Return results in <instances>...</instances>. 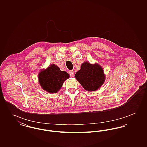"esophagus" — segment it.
Listing matches in <instances>:
<instances>
[{"instance_id":"obj_1","label":"esophagus","mask_w":147,"mask_h":147,"mask_svg":"<svg viewBox=\"0 0 147 147\" xmlns=\"http://www.w3.org/2000/svg\"><path fill=\"white\" fill-rule=\"evenodd\" d=\"M69 74L71 77H74V71L73 70H70L69 71Z\"/></svg>"}]
</instances>
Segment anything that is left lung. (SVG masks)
I'll return each mask as SVG.
<instances>
[{
  "label": "left lung",
  "instance_id": "left-lung-1",
  "mask_svg": "<svg viewBox=\"0 0 147 147\" xmlns=\"http://www.w3.org/2000/svg\"><path fill=\"white\" fill-rule=\"evenodd\" d=\"M75 77L84 89L89 91L98 90L105 80L102 67L98 63L91 64L87 62L82 64L80 69L76 73Z\"/></svg>",
  "mask_w": 147,
  "mask_h": 147
}]
</instances>
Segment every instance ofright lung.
I'll return each instance as SVG.
<instances>
[{"label": "right lung", "mask_w": 147, "mask_h": 147, "mask_svg": "<svg viewBox=\"0 0 147 147\" xmlns=\"http://www.w3.org/2000/svg\"><path fill=\"white\" fill-rule=\"evenodd\" d=\"M69 78L66 71H61L55 64H52L38 74V79L42 89L50 93H56L62 86L64 82Z\"/></svg>", "instance_id": "1"}]
</instances>
